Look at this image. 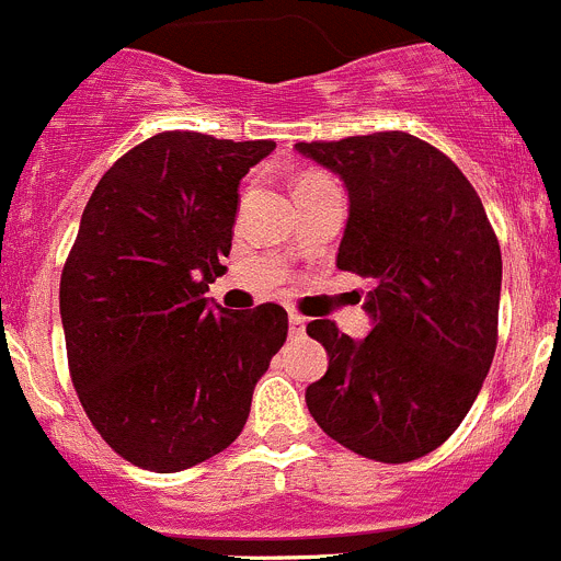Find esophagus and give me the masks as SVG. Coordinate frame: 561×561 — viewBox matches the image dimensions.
<instances>
[{"instance_id":"esophagus-1","label":"esophagus","mask_w":561,"mask_h":561,"mask_svg":"<svg viewBox=\"0 0 561 561\" xmlns=\"http://www.w3.org/2000/svg\"><path fill=\"white\" fill-rule=\"evenodd\" d=\"M287 324H290L293 335H301V332H305V318H301L299 312H290V316H287Z\"/></svg>"}]
</instances>
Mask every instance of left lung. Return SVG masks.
Here are the masks:
<instances>
[{
	"label": "left lung",
	"instance_id": "left-lung-1",
	"mask_svg": "<svg viewBox=\"0 0 561 561\" xmlns=\"http://www.w3.org/2000/svg\"><path fill=\"white\" fill-rule=\"evenodd\" d=\"M296 150L350 195L337 268L375 282L366 337L327 318L307 324L330 355L307 408L357 456H427L461 425L497 346L503 262L481 198L442 150L402 130Z\"/></svg>",
	"mask_w": 561,
	"mask_h": 561
}]
</instances>
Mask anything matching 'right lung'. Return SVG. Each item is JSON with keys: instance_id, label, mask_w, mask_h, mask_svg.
I'll return each instance as SVG.
<instances>
[{"instance_id": "add662e5", "label": "right lung", "mask_w": 561, "mask_h": 561, "mask_svg": "<svg viewBox=\"0 0 561 561\" xmlns=\"http://www.w3.org/2000/svg\"><path fill=\"white\" fill-rule=\"evenodd\" d=\"M276 142L164 130L94 186L60 274L69 371L85 416L125 461L181 472L226 450L287 337L279 305L226 310L243 175Z\"/></svg>"}]
</instances>
